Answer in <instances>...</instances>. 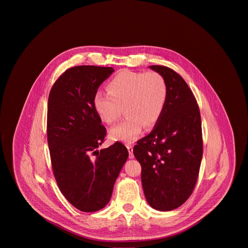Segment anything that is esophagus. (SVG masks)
<instances>
[{
	"label": "esophagus",
	"mask_w": 248,
	"mask_h": 248,
	"mask_svg": "<svg viewBox=\"0 0 248 248\" xmlns=\"http://www.w3.org/2000/svg\"><path fill=\"white\" fill-rule=\"evenodd\" d=\"M126 148H127V150H128V157H129L130 159H132V158L134 157V155H133V146H132L131 144H127V145H126Z\"/></svg>",
	"instance_id": "1"
}]
</instances>
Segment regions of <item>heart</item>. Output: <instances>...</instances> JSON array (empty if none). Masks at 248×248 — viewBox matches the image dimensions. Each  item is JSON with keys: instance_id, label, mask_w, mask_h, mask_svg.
Segmentation results:
<instances>
[{"instance_id": "b5f03b06", "label": "heart", "mask_w": 248, "mask_h": 248, "mask_svg": "<svg viewBox=\"0 0 248 248\" xmlns=\"http://www.w3.org/2000/svg\"><path fill=\"white\" fill-rule=\"evenodd\" d=\"M108 93L97 92L93 107L107 124L117 123L124 109L125 120L111 128L112 140L131 143L142 132L144 125L153 127L161 119L168 100V84L158 72L122 70L106 86Z\"/></svg>"}]
</instances>
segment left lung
<instances>
[{
  "label": "left lung",
  "mask_w": 248,
  "mask_h": 248,
  "mask_svg": "<svg viewBox=\"0 0 248 248\" xmlns=\"http://www.w3.org/2000/svg\"><path fill=\"white\" fill-rule=\"evenodd\" d=\"M168 84L166 108L154 129L139 139L133 154L141 165L146 200L156 210L183 205L194 190L203 155L201 117L197 101L173 69L150 65Z\"/></svg>",
  "instance_id": "1"
}]
</instances>
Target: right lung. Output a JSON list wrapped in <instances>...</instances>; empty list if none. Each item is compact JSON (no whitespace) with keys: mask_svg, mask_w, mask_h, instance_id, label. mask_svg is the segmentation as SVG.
<instances>
[{"mask_svg":"<svg viewBox=\"0 0 248 248\" xmlns=\"http://www.w3.org/2000/svg\"><path fill=\"white\" fill-rule=\"evenodd\" d=\"M113 72L108 66L69 67L56 80L48 98L47 140L53 173L63 196L82 212H95L108 204L128 157L119 141L96 150L107 130L94 110L93 99Z\"/></svg>","mask_w":248,"mask_h":248,"instance_id":"right-lung-1","label":"right lung"}]
</instances>
